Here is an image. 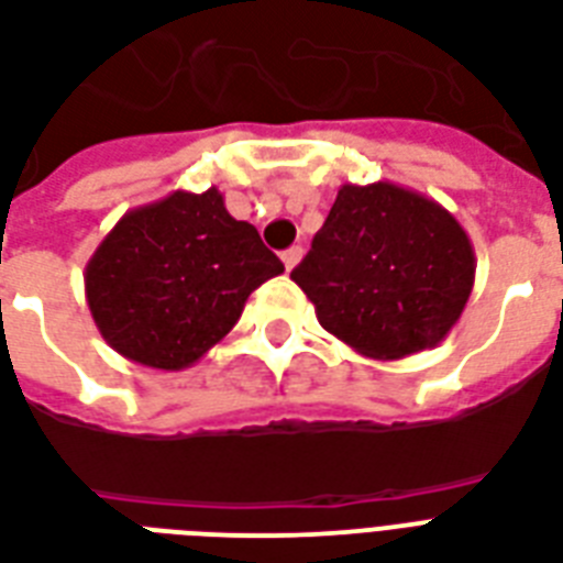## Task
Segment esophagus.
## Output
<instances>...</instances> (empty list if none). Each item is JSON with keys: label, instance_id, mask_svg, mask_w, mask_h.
Returning a JSON list of instances; mask_svg holds the SVG:
<instances>
[{"label": "esophagus", "instance_id": "1", "mask_svg": "<svg viewBox=\"0 0 563 563\" xmlns=\"http://www.w3.org/2000/svg\"><path fill=\"white\" fill-rule=\"evenodd\" d=\"M302 255H305L302 246H290V250H287L285 255H282V261H285L287 273H290V269H294L296 264H299V261H302Z\"/></svg>", "mask_w": 563, "mask_h": 563}]
</instances>
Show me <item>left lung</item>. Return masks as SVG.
I'll use <instances>...</instances> for the list:
<instances>
[{
  "instance_id": "left-lung-1",
  "label": "left lung",
  "mask_w": 563,
  "mask_h": 563,
  "mask_svg": "<svg viewBox=\"0 0 563 563\" xmlns=\"http://www.w3.org/2000/svg\"><path fill=\"white\" fill-rule=\"evenodd\" d=\"M290 278L329 334L364 358L399 361L438 346L461 320L476 252L464 225L411 187L341 185Z\"/></svg>"
}]
</instances>
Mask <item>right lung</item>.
<instances>
[{
	"label": "right lung",
	"instance_id": "obj_1",
	"mask_svg": "<svg viewBox=\"0 0 563 563\" xmlns=\"http://www.w3.org/2000/svg\"><path fill=\"white\" fill-rule=\"evenodd\" d=\"M285 264L255 225L234 220L217 187L173 190L125 211L85 267L96 329L123 358L194 367L234 329L246 299Z\"/></svg>",
	"mask_w": 563,
	"mask_h": 563
}]
</instances>
